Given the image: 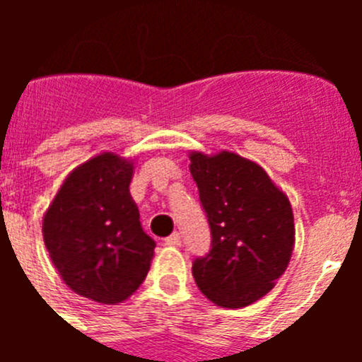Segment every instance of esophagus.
<instances>
[{"label": "esophagus", "mask_w": 362, "mask_h": 362, "mask_svg": "<svg viewBox=\"0 0 362 362\" xmlns=\"http://www.w3.org/2000/svg\"><path fill=\"white\" fill-rule=\"evenodd\" d=\"M165 243L168 246H179V245H181V233L174 232L172 235H168V238L165 239Z\"/></svg>", "instance_id": "esophagus-1"}]
</instances>
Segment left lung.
Segmentation results:
<instances>
[{
	"label": "left lung",
	"mask_w": 362,
	"mask_h": 362,
	"mask_svg": "<svg viewBox=\"0 0 362 362\" xmlns=\"http://www.w3.org/2000/svg\"><path fill=\"white\" fill-rule=\"evenodd\" d=\"M188 158L212 232L210 252L192 264L196 284L223 308L252 305L288 267L296 243L292 204L257 163L239 153Z\"/></svg>",
	"instance_id": "obj_1"
}]
</instances>
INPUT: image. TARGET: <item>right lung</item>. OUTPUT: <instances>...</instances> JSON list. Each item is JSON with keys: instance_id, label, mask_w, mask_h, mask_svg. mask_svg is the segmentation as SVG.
Masks as SVG:
<instances>
[{"instance_id": "obj_1", "label": "right lung", "mask_w": 362, "mask_h": 362, "mask_svg": "<svg viewBox=\"0 0 362 362\" xmlns=\"http://www.w3.org/2000/svg\"><path fill=\"white\" fill-rule=\"evenodd\" d=\"M132 159L103 152L76 166L43 216V239L70 290L103 305L145 281L156 243L130 196Z\"/></svg>"}]
</instances>
